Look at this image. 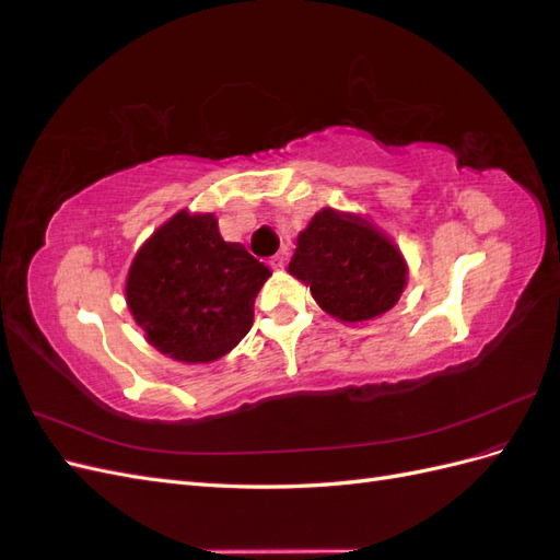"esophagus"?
I'll list each match as a JSON object with an SVG mask.
<instances>
[{
  "instance_id": "34e87169",
  "label": "esophagus",
  "mask_w": 560,
  "mask_h": 560,
  "mask_svg": "<svg viewBox=\"0 0 560 560\" xmlns=\"http://www.w3.org/2000/svg\"><path fill=\"white\" fill-rule=\"evenodd\" d=\"M270 268H273V273H282V270L287 268V259L282 257V254H280V257H276L273 261H270Z\"/></svg>"
}]
</instances>
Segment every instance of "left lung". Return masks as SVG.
Wrapping results in <instances>:
<instances>
[{"mask_svg":"<svg viewBox=\"0 0 560 560\" xmlns=\"http://www.w3.org/2000/svg\"><path fill=\"white\" fill-rule=\"evenodd\" d=\"M290 273L311 287L322 311L348 325L383 317L406 284L399 249L362 219L334 210L317 212L299 235Z\"/></svg>","mask_w":560,"mask_h":560,"instance_id":"left-lung-1","label":"left lung"}]
</instances>
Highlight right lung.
<instances>
[{
    "instance_id": "1",
    "label": "right lung",
    "mask_w": 560,
    "mask_h": 560,
    "mask_svg": "<svg viewBox=\"0 0 560 560\" xmlns=\"http://www.w3.org/2000/svg\"><path fill=\"white\" fill-rule=\"evenodd\" d=\"M268 276L243 245L224 243L212 214L179 212L135 257L128 308L167 358L208 364L243 341Z\"/></svg>"
}]
</instances>
